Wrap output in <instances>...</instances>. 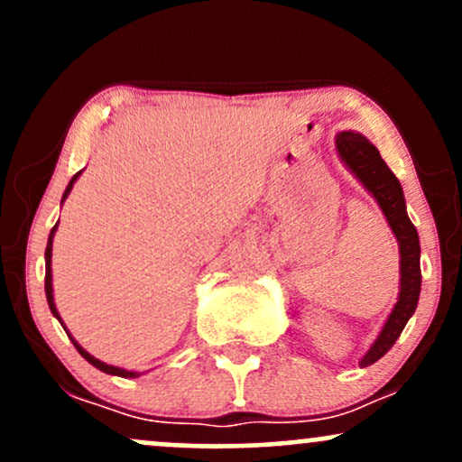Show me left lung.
<instances>
[{"instance_id": "8db88e82", "label": "left lung", "mask_w": 462, "mask_h": 462, "mask_svg": "<svg viewBox=\"0 0 462 462\" xmlns=\"http://www.w3.org/2000/svg\"><path fill=\"white\" fill-rule=\"evenodd\" d=\"M337 152L343 164L378 201L380 210L386 217V224L391 226L397 245H400V295H397V304L391 310L389 319L384 321L374 346L360 358V367H369L393 347V343L400 338L402 330L417 309L419 291H421V267H419L421 247H419L417 227L408 219L400 180L386 167L374 143H369L358 132H338Z\"/></svg>"}]
</instances>
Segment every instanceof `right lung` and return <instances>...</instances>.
I'll use <instances>...</instances> for the list:
<instances>
[{
    "label": "right lung",
    "instance_id": "right-lung-1",
    "mask_svg": "<svg viewBox=\"0 0 462 462\" xmlns=\"http://www.w3.org/2000/svg\"><path fill=\"white\" fill-rule=\"evenodd\" d=\"M79 173H82V171H78L76 176L71 178V182H69V187L65 189V195H62V201H65V199H67V195L71 193L73 184H76V180H78ZM56 227H58V224H56L54 227H51L50 238H47V247H45V295H47V304H50L51 315H54L56 319L62 323L60 315H58V310H56V304H54V289H51V243H54ZM62 328H65V323H62ZM65 332H67V328H65ZM67 334H69V332H67ZM69 338H71V341H73V346H76V349L79 352V356L87 358L88 363L93 365V367H97L99 371H104V374H110V375H121V378H136V375H139V374H136V371H128V369H121V367H113V365H106V363H102V360L95 358V356H91V354H88L87 349H84L82 346H79V343L76 341V338L71 337V334H69Z\"/></svg>",
    "mask_w": 462,
    "mask_h": 462
}]
</instances>
